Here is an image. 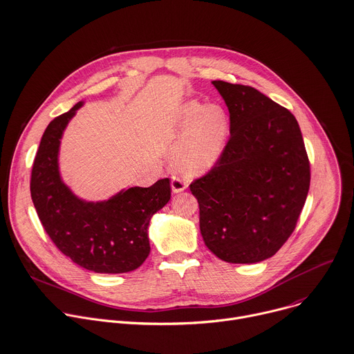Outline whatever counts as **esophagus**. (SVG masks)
Returning <instances> with one entry per match:
<instances>
[{
  "instance_id": "1",
  "label": "esophagus",
  "mask_w": 354,
  "mask_h": 354,
  "mask_svg": "<svg viewBox=\"0 0 354 354\" xmlns=\"http://www.w3.org/2000/svg\"><path fill=\"white\" fill-rule=\"evenodd\" d=\"M185 188H187V183L183 178L173 176V178H171V189H173V192L177 194V192L184 191Z\"/></svg>"
}]
</instances>
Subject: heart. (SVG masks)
I'll return each instance as SVG.
<instances>
[{
	"mask_svg": "<svg viewBox=\"0 0 354 354\" xmlns=\"http://www.w3.org/2000/svg\"><path fill=\"white\" fill-rule=\"evenodd\" d=\"M169 129L183 133L173 165L185 177H200L214 169L225 150L229 118L219 105L188 101L170 116Z\"/></svg>",
	"mask_w": 354,
	"mask_h": 354,
	"instance_id": "obj_1",
	"label": "heart"
}]
</instances>
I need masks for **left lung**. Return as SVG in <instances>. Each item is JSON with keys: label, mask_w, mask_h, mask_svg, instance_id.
<instances>
[{"label": "left lung", "mask_w": 354, "mask_h": 354, "mask_svg": "<svg viewBox=\"0 0 354 354\" xmlns=\"http://www.w3.org/2000/svg\"><path fill=\"white\" fill-rule=\"evenodd\" d=\"M230 120L215 167L189 189L200 230L221 260L252 264L276 254L295 229L310 173L295 116L253 87L212 82Z\"/></svg>", "instance_id": "left-lung-1"}]
</instances>
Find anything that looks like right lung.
<instances>
[{
    "mask_svg": "<svg viewBox=\"0 0 354 354\" xmlns=\"http://www.w3.org/2000/svg\"><path fill=\"white\" fill-rule=\"evenodd\" d=\"M83 105L77 102L48 125L32 167L30 197L49 238L75 264L94 272H128L150 253L149 223L171 197L170 180L124 188L104 201L75 195L60 176L59 151L64 129Z\"/></svg>",
    "mask_w": 354,
    "mask_h": 354,
    "instance_id": "obj_1",
    "label": "right lung"
}]
</instances>
